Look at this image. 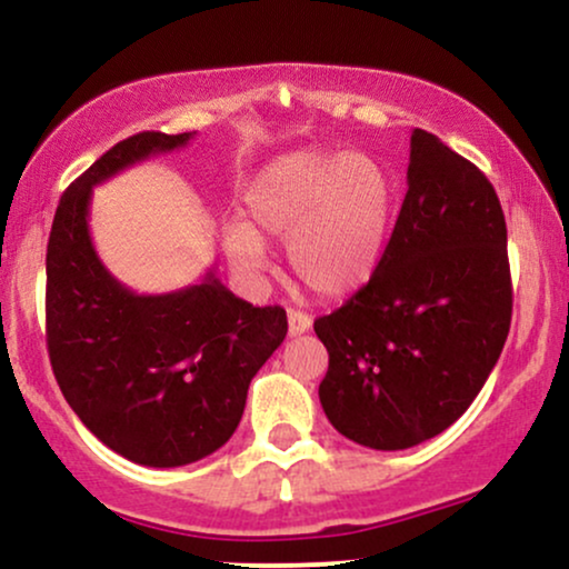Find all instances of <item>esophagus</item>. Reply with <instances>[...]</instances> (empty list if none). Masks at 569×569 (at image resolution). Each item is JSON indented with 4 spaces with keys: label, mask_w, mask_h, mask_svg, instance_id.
I'll use <instances>...</instances> for the list:
<instances>
[{
    "label": "esophagus",
    "mask_w": 569,
    "mask_h": 569,
    "mask_svg": "<svg viewBox=\"0 0 569 569\" xmlns=\"http://www.w3.org/2000/svg\"><path fill=\"white\" fill-rule=\"evenodd\" d=\"M310 326H312V318L307 316V312L289 310V335L291 337L305 335V331H310Z\"/></svg>",
    "instance_id": "esophagus-1"
}]
</instances>
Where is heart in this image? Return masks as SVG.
I'll return each mask as SVG.
<instances>
[{
    "instance_id": "b5f03b06",
    "label": "heart",
    "mask_w": 569,
    "mask_h": 569,
    "mask_svg": "<svg viewBox=\"0 0 569 569\" xmlns=\"http://www.w3.org/2000/svg\"><path fill=\"white\" fill-rule=\"evenodd\" d=\"M246 219L221 230L227 262L259 280L264 238L286 240L307 289L342 297L375 272L390 224V184L369 154L297 149L264 162L243 192Z\"/></svg>"
}]
</instances>
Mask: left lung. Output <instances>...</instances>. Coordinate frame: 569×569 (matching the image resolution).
<instances>
[{"mask_svg": "<svg viewBox=\"0 0 569 569\" xmlns=\"http://www.w3.org/2000/svg\"><path fill=\"white\" fill-rule=\"evenodd\" d=\"M407 184L375 276L316 321L326 417L382 452L433 439L471 407L513 307L506 217L487 176L415 128Z\"/></svg>", "mask_w": 569, "mask_h": 569, "instance_id": "obj_1", "label": "left lung"}]
</instances>
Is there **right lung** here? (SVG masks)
I'll return each mask as SVG.
<instances>
[{
  "mask_svg": "<svg viewBox=\"0 0 569 569\" xmlns=\"http://www.w3.org/2000/svg\"><path fill=\"white\" fill-rule=\"evenodd\" d=\"M194 133L143 130L63 192L48 240V352L84 428L130 462L179 468L230 441L248 385L289 331L283 307H253L217 272L171 293H136L98 259L90 198L126 168Z\"/></svg>",
  "mask_w": 569,
  "mask_h": 569,
  "instance_id": "right-lung-1",
  "label": "right lung"
}]
</instances>
